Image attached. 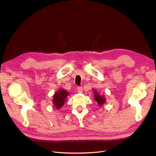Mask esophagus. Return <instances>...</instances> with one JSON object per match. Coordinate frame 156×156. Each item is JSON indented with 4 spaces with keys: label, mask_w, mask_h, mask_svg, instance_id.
<instances>
[{
    "label": "esophagus",
    "mask_w": 156,
    "mask_h": 156,
    "mask_svg": "<svg viewBox=\"0 0 156 156\" xmlns=\"http://www.w3.org/2000/svg\"><path fill=\"white\" fill-rule=\"evenodd\" d=\"M77 91H78L79 93L83 92V87H77Z\"/></svg>",
    "instance_id": "obj_1"
}]
</instances>
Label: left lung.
<instances>
[{"label": "left lung", "instance_id": "obj_1", "mask_svg": "<svg viewBox=\"0 0 156 156\" xmlns=\"http://www.w3.org/2000/svg\"><path fill=\"white\" fill-rule=\"evenodd\" d=\"M94 100L97 101L99 105L102 106L105 102V98L104 96H101L100 94H99L96 91V90H94Z\"/></svg>", "mask_w": 156, "mask_h": 156}]
</instances>
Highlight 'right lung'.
Here are the masks:
<instances>
[{"label":"right lung","instance_id":"right-lung-1","mask_svg":"<svg viewBox=\"0 0 156 156\" xmlns=\"http://www.w3.org/2000/svg\"><path fill=\"white\" fill-rule=\"evenodd\" d=\"M68 95L69 94L66 90L64 89H59L57 92L55 93L53 96V103L54 107L57 109H60L64 105Z\"/></svg>","mask_w":156,"mask_h":156}]
</instances>
